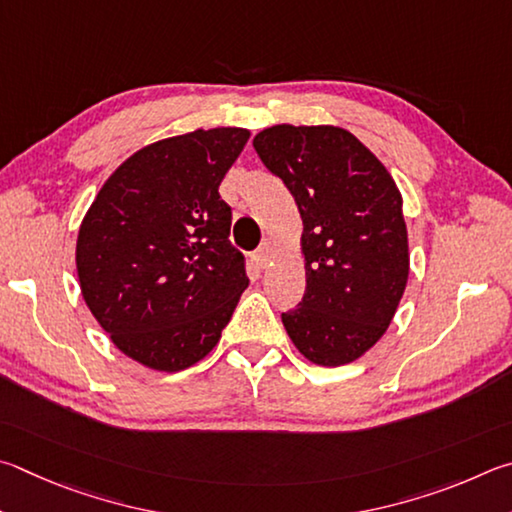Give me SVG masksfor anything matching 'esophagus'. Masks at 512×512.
<instances>
[{
	"label": "esophagus",
	"mask_w": 512,
	"mask_h": 512,
	"mask_svg": "<svg viewBox=\"0 0 512 512\" xmlns=\"http://www.w3.org/2000/svg\"><path fill=\"white\" fill-rule=\"evenodd\" d=\"M270 258H272V247L270 242H265V245L258 247L254 254H251V261L258 267V270H265L267 265H270Z\"/></svg>",
	"instance_id": "1"
}]
</instances>
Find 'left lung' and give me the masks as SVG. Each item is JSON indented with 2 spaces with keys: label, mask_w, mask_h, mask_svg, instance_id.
Returning <instances> with one entry per match:
<instances>
[{
  "label": "left lung",
  "mask_w": 512,
  "mask_h": 512,
  "mask_svg": "<svg viewBox=\"0 0 512 512\" xmlns=\"http://www.w3.org/2000/svg\"><path fill=\"white\" fill-rule=\"evenodd\" d=\"M254 148L303 220L306 294L283 326L310 362H353L387 333L407 288L398 186L360 139L333 125H272Z\"/></svg>",
  "instance_id": "obj_1"
}]
</instances>
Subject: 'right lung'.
<instances>
[{
	"label": "right lung",
	"mask_w": 512,
	"mask_h": 512,
	"mask_svg": "<svg viewBox=\"0 0 512 512\" xmlns=\"http://www.w3.org/2000/svg\"><path fill=\"white\" fill-rule=\"evenodd\" d=\"M247 139L213 128L150 143L114 170L80 224L83 299L143 366L175 373L200 362L249 285L218 193Z\"/></svg>",
	"instance_id": "right-lung-1"
}]
</instances>
